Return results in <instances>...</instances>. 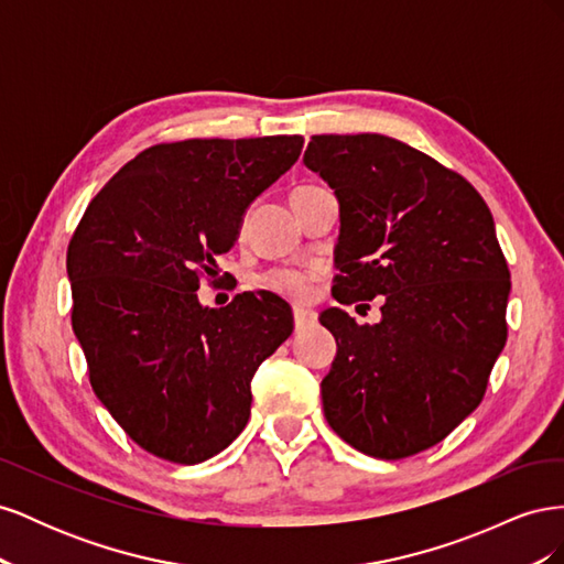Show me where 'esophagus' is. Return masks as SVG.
Returning a JSON list of instances; mask_svg holds the SVG:
<instances>
[{
  "label": "esophagus",
  "instance_id": "1",
  "mask_svg": "<svg viewBox=\"0 0 564 564\" xmlns=\"http://www.w3.org/2000/svg\"><path fill=\"white\" fill-rule=\"evenodd\" d=\"M317 319V315L313 311H305V308H294V327L296 332L305 329L308 324H313Z\"/></svg>",
  "mask_w": 564,
  "mask_h": 564
}]
</instances>
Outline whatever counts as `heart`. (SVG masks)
<instances>
[{"instance_id": "obj_1", "label": "heart", "mask_w": 564, "mask_h": 564, "mask_svg": "<svg viewBox=\"0 0 564 564\" xmlns=\"http://www.w3.org/2000/svg\"><path fill=\"white\" fill-rule=\"evenodd\" d=\"M308 187V185H303ZM263 286L270 289V292H275L284 299H292V301H301L308 296V289H311V275L308 272H301V270H272L263 278Z\"/></svg>"}]
</instances>
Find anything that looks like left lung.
Segmentation results:
<instances>
[{
    "label": "left lung",
    "instance_id": "obj_1",
    "mask_svg": "<svg viewBox=\"0 0 564 564\" xmlns=\"http://www.w3.org/2000/svg\"><path fill=\"white\" fill-rule=\"evenodd\" d=\"M303 162L338 199L334 299L383 296L377 324L319 315L338 346L324 416L362 454H419L475 412L506 346L510 272L491 212L464 176L381 133L313 135Z\"/></svg>",
    "mask_w": 564,
    "mask_h": 564
}]
</instances>
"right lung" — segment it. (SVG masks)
Returning <instances> with one entry per match:
<instances>
[{
  "label": "right lung",
  "instance_id": "add662e5",
  "mask_svg": "<svg viewBox=\"0 0 564 564\" xmlns=\"http://www.w3.org/2000/svg\"><path fill=\"white\" fill-rule=\"evenodd\" d=\"M301 148L303 135L152 145L91 199L67 247L73 329L96 398L172 464H202L245 431L253 373L294 332L275 294L207 308L197 289Z\"/></svg>",
  "mask_w": 564,
  "mask_h": 564
}]
</instances>
